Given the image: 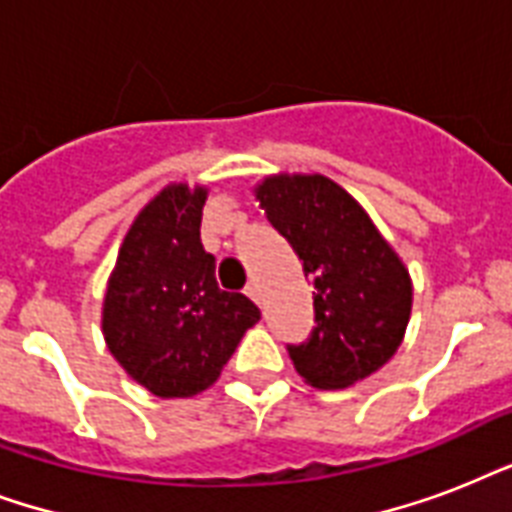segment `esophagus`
Listing matches in <instances>:
<instances>
[{"mask_svg": "<svg viewBox=\"0 0 512 512\" xmlns=\"http://www.w3.org/2000/svg\"><path fill=\"white\" fill-rule=\"evenodd\" d=\"M244 295L252 297L255 303H257V300H260V292H257V284H255V281H249L247 287H244Z\"/></svg>", "mask_w": 512, "mask_h": 512, "instance_id": "1", "label": "esophagus"}]
</instances>
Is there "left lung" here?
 Masks as SVG:
<instances>
[{
    "label": "left lung",
    "mask_w": 512,
    "mask_h": 512,
    "mask_svg": "<svg viewBox=\"0 0 512 512\" xmlns=\"http://www.w3.org/2000/svg\"><path fill=\"white\" fill-rule=\"evenodd\" d=\"M255 196L313 284L316 327L287 348L297 374L313 388H348L388 364L409 324L412 279L364 207L324 175H271Z\"/></svg>",
    "instance_id": "1"
}]
</instances>
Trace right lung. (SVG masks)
<instances>
[{
	"mask_svg": "<svg viewBox=\"0 0 512 512\" xmlns=\"http://www.w3.org/2000/svg\"><path fill=\"white\" fill-rule=\"evenodd\" d=\"M207 188L167 185L124 236L103 300V337L132 380L159 398H191L220 377L257 305L223 292L201 247Z\"/></svg>",
	"mask_w": 512,
	"mask_h": 512,
	"instance_id": "right-lung-1",
	"label": "right lung"
}]
</instances>
